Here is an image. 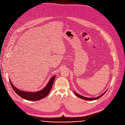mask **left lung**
Returning a JSON list of instances; mask_svg holds the SVG:
<instances>
[{
    "label": "left lung",
    "instance_id": "8db88e82",
    "mask_svg": "<svg viewBox=\"0 0 125 125\" xmlns=\"http://www.w3.org/2000/svg\"><path fill=\"white\" fill-rule=\"evenodd\" d=\"M106 91H106L104 93H103L102 94H101V95H99V96H97V97H94V98H93V97H92V98L86 97L83 96H82V95H80V94H79L76 93L75 92H74V93L75 94L76 96H77L79 97V98H82V99H85V100H87V101H94V100H96V99H97L99 98L100 97H101L106 93Z\"/></svg>",
    "mask_w": 125,
    "mask_h": 125
}]
</instances>
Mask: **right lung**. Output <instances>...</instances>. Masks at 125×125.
<instances>
[{"label":"right lung","mask_w":125,"mask_h":125,"mask_svg":"<svg viewBox=\"0 0 125 125\" xmlns=\"http://www.w3.org/2000/svg\"><path fill=\"white\" fill-rule=\"evenodd\" d=\"M55 77H56V76H53L50 79L47 85L43 89H42V90L39 91H37L35 92H25V91H22L20 90H19L14 86V85L12 84V83L10 81L9 78V79L11 85L13 88V89L17 94H18L20 96H21L22 98L27 99V100L36 101L46 97L49 94L50 92L52 89Z\"/></svg>","instance_id":"1"}]
</instances>
